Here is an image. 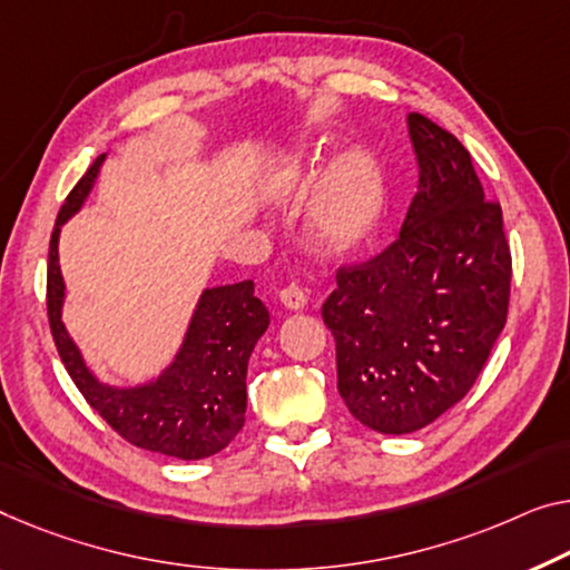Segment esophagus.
Returning <instances> with one entry per match:
<instances>
[{"instance_id":"1","label":"esophagus","mask_w":570,"mask_h":570,"mask_svg":"<svg viewBox=\"0 0 570 570\" xmlns=\"http://www.w3.org/2000/svg\"><path fill=\"white\" fill-rule=\"evenodd\" d=\"M278 299H282L284 307H288V309H302L304 304H307V292H304L302 286L288 284L282 288V292H278Z\"/></svg>"}]
</instances>
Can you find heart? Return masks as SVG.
Listing matches in <instances>:
<instances>
[{
    "instance_id": "heart-1",
    "label": "heart",
    "mask_w": 570,
    "mask_h": 570,
    "mask_svg": "<svg viewBox=\"0 0 570 570\" xmlns=\"http://www.w3.org/2000/svg\"><path fill=\"white\" fill-rule=\"evenodd\" d=\"M384 202V176L376 160L361 150L345 153L330 166L309 207L312 240L330 253L358 248L376 233Z\"/></svg>"
}]
</instances>
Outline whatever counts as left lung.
I'll use <instances>...</instances> for the list:
<instances>
[{"instance_id":"8db88e82","label":"left lung","mask_w":570,"mask_h":570,"mask_svg":"<svg viewBox=\"0 0 570 570\" xmlns=\"http://www.w3.org/2000/svg\"><path fill=\"white\" fill-rule=\"evenodd\" d=\"M410 135L420 186L402 233L340 266L322 304L337 392L384 435L420 430L471 392L507 325L512 286L502 207L483 197L469 150L417 112Z\"/></svg>"}]
</instances>
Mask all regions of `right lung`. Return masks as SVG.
I'll return each mask as SVG.
<instances>
[{
  "instance_id": "obj_1",
  "label": "right lung",
  "mask_w": 570,
  "mask_h": 570,
  "mask_svg": "<svg viewBox=\"0 0 570 570\" xmlns=\"http://www.w3.org/2000/svg\"><path fill=\"white\" fill-rule=\"evenodd\" d=\"M99 156L79 178L56 217L48 248V322L68 376L117 435L135 448L199 461L230 445L245 422V373L258 337L268 327V309L253 282L207 288L194 312L189 333L174 366L156 384L109 389L83 366L73 340L61 322L63 278L58 266V233L81 207L99 174Z\"/></svg>"
}]
</instances>
